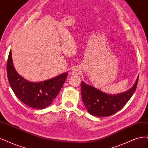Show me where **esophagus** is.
<instances>
[{"mask_svg": "<svg viewBox=\"0 0 148 148\" xmlns=\"http://www.w3.org/2000/svg\"><path fill=\"white\" fill-rule=\"evenodd\" d=\"M79 73H80L79 69H78V68H76V67L73 68V69L72 71V73L74 75H77L79 74Z\"/></svg>", "mask_w": 148, "mask_h": 148, "instance_id": "1", "label": "esophagus"}]
</instances>
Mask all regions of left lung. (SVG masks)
Returning <instances> with one entry per match:
<instances>
[{"label": "left lung", "instance_id": "left-lung-1", "mask_svg": "<svg viewBox=\"0 0 148 148\" xmlns=\"http://www.w3.org/2000/svg\"><path fill=\"white\" fill-rule=\"evenodd\" d=\"M138 77L135 84L127 91L111 95L104 93L92 85L81 82V95L85 108L94 116L106 117L111 116L124 106L135 93Z\"/></svg>", "mask_w": 148, "mask_h": 148}]
</instances>
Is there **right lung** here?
Masks as SVG:
<instances>
[{
  "label": "right lung",
  "mask_w": 148,
  "mask_h": 148,
  "mask_svg": "<svg viewBox=\"0 0 148 148\" xmlns=\"http://www.w3.org/2000/svg\"><path fill=\"white\" fill-rule=\"evenodd\" d=\"M7 72L9 84L18 98L27 106L38 109L50 105L68 75L64 73L41 82H30L17 73L13 66L11 50L7 60Z\"/></svg>",
  "instance_id": "right-lung-1"
}]
</instances>
